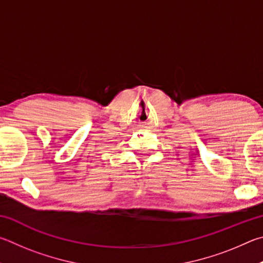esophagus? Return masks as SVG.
Segmentation results:
<instances>
[{"instance_id": "34e87169", "label": "esophagus", "mask_w": 263, "mask_h": 263, "mask_svg": "<svg viewBox=\"0 0 263 263\" xmlns=\"http://www.w3.org/2000/svg\"><path fill=\"white\" fill-rule=\"evenodd\" d=\"M139 126H140V127H142V128H143V127H145V126H146V123H144V122H143V123H140Z\"/></svg>"}]
</instances>
